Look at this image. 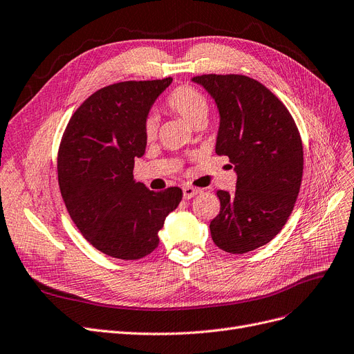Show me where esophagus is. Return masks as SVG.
Masks as SVG:
<instances>
[{
    "instance_id": "esophagus-1",
    "label": "esophagus",
    "mask_w": 354,
    "mask_h": 354,
    "mask_svg": "<svg viewBox=\"0 0 354 354\" xmlns=\"http://www.w3.org/2000/svg\"><path fill=\"white\" fill-rule=\"evenodd\" d=\"M182 192H184V198L185 200H191L192 197H195V195H198L201 192V189L198 188H194V187H184L182 188Z\"/></svg>"
}]
</instances>
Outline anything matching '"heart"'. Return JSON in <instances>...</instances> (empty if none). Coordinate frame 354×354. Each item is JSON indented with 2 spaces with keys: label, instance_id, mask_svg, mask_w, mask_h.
I'll return each instance as SVG.
<instances>
[{
  "label": "heart",
  "instance_id": "obj_1",
  "mask_svg": "<svg viewBox=\"0 0 354 354\" xmlns=\"http://www.w3.org/2000/svg\"><path fill=\"white\" fill-rule=\"evenodd\" d=\"M165 106L170 111L180 116L188 125L194 127L198 122H205L208 115V100L192 86H179L175 90L170 91L167 96ZM157 133V124L153 116L147 118L144 122V136L147 140H153Z\"/></svg>",
  "mask_w": 354,
  "mask_h": 354
}]
</instances>
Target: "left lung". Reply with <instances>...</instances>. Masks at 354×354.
I'll list each match as a JSON object with an SVG mask.
<instances>
[{
  "label": "left lung",
  "instance_id": "1",
  "mask_svg": "<svg viewBox=\"0 0 354 354\" xmlns=\"http://www.w3.org/2000/svg\"><path fill=\"white\" fill-rule=\"evenodd\" d=\"M214 99L220 125L216 153L227 156L236 191H217L213 242L245 254L268 243L292 214L302 184L304 147L290 112L259 82L239 74L192 78Z\"/></svg>",
  "mask_w": 354,
  "mask_h": 354
}]
</instances>
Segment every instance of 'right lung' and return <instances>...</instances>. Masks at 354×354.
<instances>
[{
	"instance_id": "obj_1",
	"label": "right lung",
	"mask_w": 354,
	"mask_h": 354,
	"mask_svg": "<svg viewBox=\"0 0 354 354\" xmlns=\"http://www.w3.org/2000/svg\"><path fill=\"white\" fill-rule=\"evenodd\" d=\"M172 78L122 82L87 97L65 128L58 184L70 217L97 251L140 259L159 245L166 216L182 189L154 192L134 180V159L146 151L144 122Z\"/></svg>"
}]
</instances>
